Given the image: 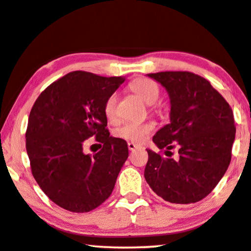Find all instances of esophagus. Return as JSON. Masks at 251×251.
Instances as JSON below:
<instances>
[{
  "label": "esophagus",
  "instance_id": "1",
  "mask_svg": "<svg viewBox=\"0 0 251 251\" xmlns=\"http://www.w3.org/2000/svg\"><path fill=\"white\" fill-rule=\"evenodd\" d=\"M128 149L131 150V151H133V150H135L136 148H139V146L138 145H135V143H133V142H128Z\"/></svg>",
  "mask_w": 251,
  "mask_h": 251
}]
</instances>
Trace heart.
<instances>
[{
	"label": "heart",
	"mask_w": 251,
	"mask_h": 251,
	"mask_svg": "<svg viewBox=\"0 0 251 251\" xmlns=\"http://www.w3.org/2000/svg\"><path fill=\"white\" fill-rule=\"evenodd\" d=\"M131 89L147 104H153L159 98V87L153 80L141 78L131 82ZM116 109V94L109 96L104 105L105 115L110 117L115 113ZM153 129L151 123H136L126 122L116 128L115 134L120 139L127 140L131 142L141 143L146 141L148 135Z\"/></svg>",
	"instance_id": "heart-1"
}]
</instances>
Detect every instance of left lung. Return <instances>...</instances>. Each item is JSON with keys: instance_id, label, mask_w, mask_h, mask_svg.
I'll list each match as a JSON object with an SVG mask.
<instances>
[{"instance_id": "obj_1", "label": "left lung", "mask_w": 251, "mask_h": 251, "mask_svg": "<svg viewBox=\"0 0 251 251\" xmlns=\"http://www.w3.org/2000/svg\"><path fill=\"white\" fill-rule=\"evenodd\" d=\"M170 98V124L152 141L162 156L148 151L145 178L163 200L176 204L196 203L208 196L225 175L232 157L235 124L232 108L208 80L195 73H150ZM178 147V159L171 150Z\"/></svg>"}]
</instances>
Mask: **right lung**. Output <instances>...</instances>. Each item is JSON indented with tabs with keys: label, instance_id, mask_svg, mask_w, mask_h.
Returning a JSON list of instances; mask_svg holds the SVG:
<instances>
[{
	"label": "right lung",
	"instance_id": "add662e5",
	"mask_svg": "<svg viewBox=\"0 0 251 251\" xmlns=\"http://www.w3.org/2000/svg\"><path fill=\"white\" fill-rule=\"evenodd\" d=\"M124 80L70 72L47 87L33 105L26 131L32 175L63 209L88 212L111 195L128 147L110 136L104 105ZM89 137L103 145L93 156L83 152Z\"/></svg>",
	"mask_w": 251,
	"mask_h": 251
}]
</instances>
